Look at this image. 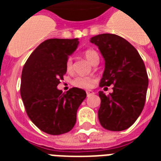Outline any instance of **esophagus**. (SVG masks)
<instances>
[{
	"label": "esophagus",
	"mask_w": 161,
	"mask_h": 161,
	"mask_svg": "<svg viewBox=\"0 0 161 161\" xmlns=\"http://www.w3.org/2000/svg\"><path fill=\"white\" fill-rule=\"evenodd\" d=\"M94 94V92L92 91H86V95H87V97H90V96H91V95Z\"/></svg>",
	"instance_id": "1"
}]
</instances>
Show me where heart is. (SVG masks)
Wrapping results in <instances>:
<instances>
[{"label":"heart","mask_w":161,"mask_h":161,"mask_svg":"<svg viewBox=\"0 0 161 161\" xmlns=\"http://www.w3.org/2000/svg\"><path fill=\"white\" fill-rule=\"evenodd\" d=\"M84 55L85 57V58L91 64H93L95 62L99 61V55L98 53L92 49H88L86 50L84 53ZM65 68L68 72L72 71L73 69V63H72V59L71 58H69L66 60V63H65ZM95 79L94 77H77L72 82V84L74 86H76L77 88H80V89H90L92 86V84H94Z\"/></svg>","instance_id":"1"}]
</instances>
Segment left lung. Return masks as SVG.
<instances>
[{
    "label": "left lung",
    "instance_id": "8db88e82",
    "mask_svg": "<svg viewBox=\"0 0 161 161\" xmlns=\"http://www.w3.org/2000/svg\"><path fill=\"white\" fill-rule=\"evenodd\" d=\"M105 61L100 87L114 85L113 92L99 91L98 119L103 128L122 131L135 123L144 108L148 77L145 64L134 46L121 37L103 33L92 37Z\"/></svg>",
    "mask_w": 161,
    "mask_h": 161
}]
</instances>
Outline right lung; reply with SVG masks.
I'll return each instance as SVG.
<instances>
[{
    "label": "right lung",
    "mask_w": 161,
    "mask_h": 161,
    "mask_svg": "<svg viewBox=\"0 0 161 161\" xmlns=\"http://www.w3.org/2000/svg\"><path fill=\"white\" fill-rule=\"evenodd\" d=\"M77 39H50L33 51L23 67L20 96L33 124L46 134L58 135L73 128L78 107L86 92L73 87L66 93L57 86L66 73L68 56L75 52Z\"/></svg>",
    "instance_id": "1"
}]
</instances>
